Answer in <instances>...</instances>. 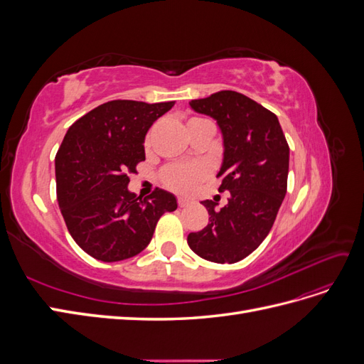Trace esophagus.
I'll list each match as a JSON object with an SVG mask.
<instances>
[{
    "instance_id": "1",
    "label": "esophagus",
    "mask_w": 364,
    "mask_h": 364,
    "mask_svg": "<svg viewBox=\"0 0 364 364\" xmlns=\"http://www.w3.org/2000/svg\"><path fill=\"white\" fill-rule=\"evenodd\" d=\"M178 203H179V206H181V208H185V206L191 205V200H190V199H185V197H179Z\"/></svg>"
}]
</instances>
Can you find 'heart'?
I'll list each match as a JSON object with an SVG mask.
<instances>
[{
    "label": "heart",
    "mask_w": 364,
    "mask_h": 364,
    "mask_svg": "<svg viewBox=\"0 0 364 364\" xmlns=\"http://www.w3.org/2000/svg\"><path fill=\"white\" fill-rule=\"evenodd\" d=\"M146 144L149 146V138ZM209 170L205 164H176L165 168L161 174L164 185L176 193H193L205 179H208Z\"/></svg>",
    "instance_id": "obj_1"
}]
</instances>
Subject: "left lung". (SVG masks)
<instances>
[{"label": "left lung", "mask_w": 364, "mask_h": 364, "mask_svg": "<svg viewBox=\"0 0 364 364\" xmlns=\"http://www.w3.org/2000/svg\"><path fill=\"white\" fill-rule=\"evenodd\" d=\"M191 109L217 121L223 138L218 191H229L228 203L203 200L209 223L188 235V246L213 262H237L255 250L270 232L287 193L290 149L278 117L252 98L220 91Z\"/></svg>", "instance_id": "8db88e82"}]
</instances>
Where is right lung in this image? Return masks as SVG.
Listing matches in <instances>:
<instances>
[{
	"label": "right lung",
	"instance_id": "add662e5",
	"mask_svg": "<svg viewBox=\"0 0 364 364\" xmlns=\"http://www.w3.org/2000/svg\"><path fill=\"white\" fill-rule=\"evenodd\" d=\"M174 102L114 100L92 109L68 129L56 155L58 202L71 237L87 255L115 262L138 255L174 194L129 191V173L146 159L144 139Z\"/></svg>",
	"mask_w": 364,
	"mask_h": 364
}]
</instances>
